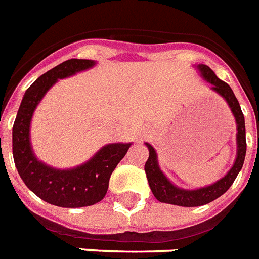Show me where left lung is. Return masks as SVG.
Masks as SVG:
<instances>
[{
  "label": "left lung",
  "mask_w": 259,
  "mask_h": 259,
  "mask_svg": "<svg viewBox=\"0 0 259 259\" xmlns=\"http://www.w3.org/2000/svg\"><path fill=\"white\" fill-rule=\"evenodd\" d=\"M198 69L199 74L203 77L204 81H207L215 94H218L226 101L229 105L231 113L235 119L237 124V156H235L234 164L231 167L225 177H222L219 181L214 182L212 185L204 186V187L188 188L178 187L165 177L164 172L160 168L158 162V154L150 143H146V147L150 151V156L147 159L144 171L147 174L148 185H150L151 191L159 202L162 203L175 204V206H182V207H196V206H203L207 204L230 188V186L234 183L235 178L242 169V165L245 162L246 156V130H245V117L242 113L241 105L238 103L234 92L230 88L227 82L222 81L221 78L217 77L211 68H208L204 64H198L194 65Z\"/></svg>",
  "instance_id": "8db88e82"
}]
</instances>
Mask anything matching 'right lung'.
I'll list each match as a JSON object with an SVG mask.
<instances>
[{"label": "right lung", "instance_id": "add662e5", "mask_svg": "<svg viewBox=\"0 0 259 259\" xmlns=\"http://www.w3.org/2000/svg\"><path fill=\"white\" fill-rule=\"evenodd\" d=\"M95 65V60L71 59L41 74L25 92L14 120L12 143L14 164L20 177L38 198L59 207H87L100 202L107 194L111 174L132 144H105L92 158L73 168H56L34 155L30 123L37 105L60 78H67Z\"/></svg>", "mask_w": 259, "mask_h": 259}]
</instances>
